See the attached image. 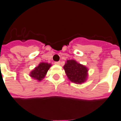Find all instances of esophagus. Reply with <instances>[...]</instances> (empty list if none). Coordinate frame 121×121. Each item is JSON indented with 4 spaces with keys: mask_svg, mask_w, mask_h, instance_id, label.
Instances as JSON below:
<instances>
[{
    "mask_svg": "<svg viewBox=\"0 0 121 121\" xmlns=\"http://www.w3.org/2000/svg\"><path fill=\"white\" fill-rule=\"evenodd\" d=\"M60 61H56V62L54 63V64L55 65H60Z\"/></svg>",
    "mask_w": 121,
    "mask_h": 121,
    "instance_id": "obj_1",
    "label": "esophagus"
}]
</instances>
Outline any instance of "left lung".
Masks as SVG:
<instances>
[{
	"label": "left lung",
	"instance_id": "1",
	"mask_svg": "<svg viewBox=\"0 0 121 121\" xmlns=\"http://www.w3.org/2000/svg\"><path fill=\"white\" fill-rule=\"evenodd\" d=\"M69 79L75 84L84 82L87 77V69L73 60H69L63 67Z\"/></svg>",
	"mask_w": 121,
	"mask_h": 121
}]
</instances>
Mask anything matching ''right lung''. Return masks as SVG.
Segmentation results:
<instances>
[{"label":"right lung","mask_w":121,"mask_h":121,"mask_svg":"<svg viewBox=\"0 0 121 121\" xmlns=\"http://www.w3.org/2000/svg\"><path fill=\"white\" fill-rule=\"evenodd\" d=\"M51 66V64H49L48 63H40L30 72V76L34 79L40 81L42 79H44Z\"/></svg>","instance_id":"right-lung-1"}]
</instances>
